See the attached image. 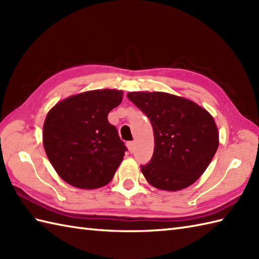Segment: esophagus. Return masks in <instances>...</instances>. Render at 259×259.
<instances>
[{
  "instance_id": "esophagus-1",
  "label": "esophagus",
  "mask_w": 259,
  "mask_h": 259,
  "mask_svg": "<svg viewBox=\"0 0 259 259\" xmlns=\"http://www.w3.org/2000/svg\"><path fill=\"white\" fill-rule=\"evenodd\" d=\"M126 147H128V149L130 152H134L135 150V142L134 141H128L126 142Z\"/></svg>"
}]
</instances>
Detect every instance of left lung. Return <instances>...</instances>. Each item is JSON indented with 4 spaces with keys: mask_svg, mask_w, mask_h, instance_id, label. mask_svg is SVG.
<instances>
[{
    "mask_svg": "<svg viewBox=\"0 0 259 259\" xmlns=\"http://www.w3.org/2000/svg\"><path fill=\"white\" fill-rule=\"evenodd\" d=\"M126 97L149 118L153 129L152 158L140 166L148 183L177 191L199 179L219 145L211 114L194 101L166 92H129Z\"/></svg>",
    "mask_w": 259,
    "mask_h": 259,
    "instance_id": "obj_1",
    "label": "left lung"
}]
</instances>
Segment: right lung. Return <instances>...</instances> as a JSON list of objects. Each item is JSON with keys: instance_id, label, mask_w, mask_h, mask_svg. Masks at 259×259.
I'll use <instances>...</instances> for the list:
<instances>
[{"instance_id": "add662e5", "label": "right lung", "mask_w": 259, "mask_h": 259, "mask_svg": "<svg viewBox=\"0 0 259 259\" xmlns=\"http://www.w3.org/2000/svg\"><path fill=\"white\" fill-rule=\"evenodd\" d=\"M122 91L92 90L71 96L49 111L43 146L58 175L81 189L109 184L126 148L108 114L122 101Z\"/></svg>"}]
</instances>
